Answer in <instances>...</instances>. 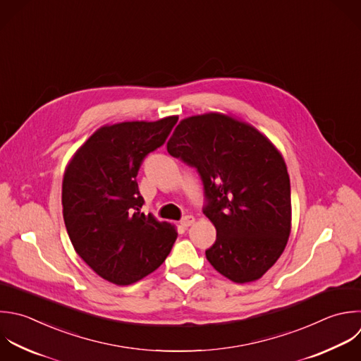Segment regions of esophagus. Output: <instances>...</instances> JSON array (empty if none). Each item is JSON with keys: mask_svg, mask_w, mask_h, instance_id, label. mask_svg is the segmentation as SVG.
Listing matches in <instances>:
<instances>
[{"mask_svg": "<svg viewBox=\"0 0 361 361\" xmlns=\"http://www.w3.org/2000/svg\"><path fill=\"white\" fill-rule=\"evenodd\" d=\"M193 221H195V217H193V216H185V217L180 220V226H182L183 228H188L189 226L193 224Z\"/></svg>", "mask_w": 361, "mask_h": 361, "instance_id": "34e87169", "label": "esophagus"}]
</instances>
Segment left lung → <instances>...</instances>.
I'll use <instances>...</instances> for the list:
<instances>
[{
	"label": "left lung",
	"instance_id": "8db88e82",
	"mask_svg": "<svg viewBox=\"0 0 361 361\" xmlns=\"http://www.w3.org/2000/svg\"><path fill=\"white\" fill-rule=\"evenodd\" d=\"M166 149L203 182V213L217 231L209 262L235 283L259 279L290 233V183L279 151L252 126L220 113L182 120Z\"/></svg>",
	"mask_w": 361,
	"mask_h": 361
}]
</instances>
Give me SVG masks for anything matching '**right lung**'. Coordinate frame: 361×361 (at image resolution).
<instances>
[{
    "label": "right lung",
    "instance_id": "1",
    "mask_svg": "<svg viewBox=\"0 0 361 361\" xmlns=\"http://www.w3.org/2000/svg\"><path fill=\"white\" fill-rule=\"evenodd\" d=\"M178 117L99 128L73 155L62 183L63 219L80 258L116 285L154 272L178 237L175 226L141 213L137 175L164 145Z\"/></svg>",
    "mask_w": 361,
    "mask_h": 361
}]
</instances>
